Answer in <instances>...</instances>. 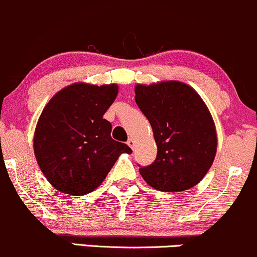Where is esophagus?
Wrapping results in <instances>:
<instances>
[{"instance_id":"1","label":"esophagus","mask_w":257,"mask_h":257,"mask_svg":"<svg viewBox=\"0 0 257 257\" xmlns=\"http://www.w3.org/2000/svg\"><path fill=\"white\" fill-rule=\"evenodd\" d=\"M127 144H128L130 147H131L132 149H134V148H135V144H136V143H135V140H132V138H128V141H127Z\"/></svg>"}]
</instances>
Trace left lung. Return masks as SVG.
Instances as JSON below:
<instances>
[{
	"label": "left lung",
	"mask_w": 257,
	"mask_h": 257,
	"mask_svg": "<svg viewBox=\"0 0 257 257\" xmlns=\"http://www.w3.org/2000/svg\"><path fill=\"white\" fill-rule=\"evenodd\" d=\"M136 103L151 123L157 159L141 166L147 183L163 192H181L203 180L215 159L216 130L200 96L188 85L166 81L137 85Z\"/></svg>",
	"instance_id": "1"
}]
</instances>
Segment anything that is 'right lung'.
<instances>
[{"label":"right lung","instance_id":"1","mask_svg":"<svg viewBox=\"0 0 257 257\" xmlns=\"http://www.w3.org/2000/svg\"><path fill=\"white\" fill-rule=\"evenodd\" d=\"M116 94V85L74 83L45 106L34 151L40 169L56 189L87 194L104 181L121 153H132L127 144L111 138V123L103 119Z\"/></svg>","mask_w":257,"mask_h":257}]
</instances>
